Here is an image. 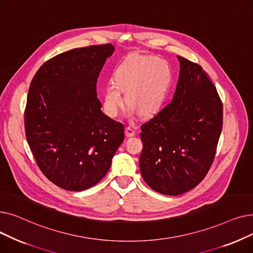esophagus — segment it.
<instances>
[{"label": "esophagus", "instance_id": "obj_1", "mask_svg": "<svg viewBox=\"0 0 253 253\" xmlns=\"http://www.w3.org/2000/svg\"><path fill=\"white\" fill-rule=\"evenodd\" d=\"M125 134L127 137H131L135 135V130L132 126H127L125 129Z\"/></svg>", "mask_w": 253, "mask_h": 253}]
</instances>
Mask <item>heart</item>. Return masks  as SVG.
Returning a JSON list of instances; mask_svg holds the SVG:
<instances>
[{
	"label": "heart",
	"mask_w": 253,
	"mask_h": 253,
	"mask_svg": "<svg viewBox=\"0 0 253 253\" xmlns=\"http://www.w3.org/2000/svg\"><path fill=\"white\" fill-rule=\"evenodd\" d=\"M169 68L163 60L153 56L135 57L118 70L114 81L106 85L103 93V109L116 117L126 100L141 116L155 113L162 104L169 80Z\"/></svg>",
	"instance_id": "1"
}]
</instances>
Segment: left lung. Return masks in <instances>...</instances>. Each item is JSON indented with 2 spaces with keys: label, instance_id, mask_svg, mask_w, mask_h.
<instances>
[{
  "label": "left lung",
  "instance_id": "8db88e82",
  "mask_svg": "<svg viewBox=\"0 0 253 253\" xmlns=\"http://www.w3.org/2000/svg\"><path fill=\"white\" fill-rule=\"evenodd\" d=\"M180 62L173 98L141 125L139 168L156 192L177 196L195 188L213 163L222 129V102L202 66Z\"/></svg>",
  "mask_w": 253,
  "mask_h": 253
}]
</instances>
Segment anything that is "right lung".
Masks as SVG:
<instances>
[{"label":"right lung","instance_id":"obj_1","mask_svg":"<svg viewBox=\"0 0 253 253\" xmlns=\"http://www.w3.org/2000/svg\"><path fill=\"white\" fill-rule=\"evenodd\" d=\"M114 50L103 44L63 52L31 82L25 136L40 170L63 190L95 185L124 140V125L101 112L96 95L97 78Z\"/></svg>","mask_w":253,"mask_h":253}]
</instances>
